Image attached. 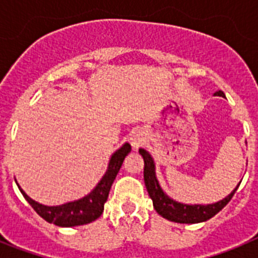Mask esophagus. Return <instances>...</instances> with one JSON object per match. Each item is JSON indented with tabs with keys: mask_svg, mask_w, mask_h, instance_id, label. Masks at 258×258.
<instances>
[{
	"mask_svg": "<svg viewBox=\"0 0 258 258\" xmlns=\"http://www.w3.org/2000/svg\"><path fill=\"white\" fill-rule=\"evenodd\" d=\"M131 143L134 149H138V147L143 143L142 134H141L140 132H133V133L131 134Z\"/></svg>",
	"mask_w": 258,
	"mask_h": 258,
	"instance_id": "1",
	"label": "esophagus"
}]
</instances>
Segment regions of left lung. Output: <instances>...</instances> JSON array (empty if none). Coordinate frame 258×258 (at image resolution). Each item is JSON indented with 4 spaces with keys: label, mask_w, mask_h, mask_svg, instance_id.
<instances>
[{
    "label": "left lung",
    "mask_w": 258,
    "mask_h": 258,
    "mask_svg": "<svg viewBox=\"0 0 258 258\" xmlns=\"http://www.w3.org/2000/svg\"><path fill=\"white\" fill-rule=\"evenodd\" d=\"M214 95L218 97H225L223 92L218 90L214 93ZM140 154L142 155L143 161H145V169H143V178H145L146 188L149 191L150 198L152 199V204L157 213L160 214L161 217L166 218V220L173 221L177 223H199L204 222V221L209 220L213 216L218 213L223 207L226 206L227 203L231 200L234 197L235 191L238 190L239 183L230 195H227L225 199L220 200L213 204H207V206H202V204H183V203H178L169 198L160 187L159 181L156 178V173H155V163L151 155L146 150L140 149Z\"/></svg>",
    "instance_id": "1"
}]
</instances>
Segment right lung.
<instances>
[{"mask_svg": "<svg viewBox=\"0 0 258 258\" xmlns=\"http://www.w3.org/2000/svg\"><path fill=\"white\" fill-rule=\"evenodd\" d=\"M131 145L129 143H124L111 156L108 168H107L106 173H104L101 181H99V183L95 186L94 190L89 194V195L84 197L83 199L66 203V204H61V206L49 207L44 206V204H40V203L31 199L20 188L19 184H17L18 187H19L20 192L23 194V197L26 198V200L31 204L32 208L37 212L38 216H41V217L44 218L45 221H47L49 223H54L56 226L61 227H72L80 226V225H86V223L93 222V221L101 217L102 212L104 209V203L107 202V198H108L109 188L112 186L116 175H117L118 170L121 168L125 156L131 152Z\"/></svg>", "mask_w": 258, "mask_h": 258, "instance_id": "1", "label": "right lung"}]
</instances>
